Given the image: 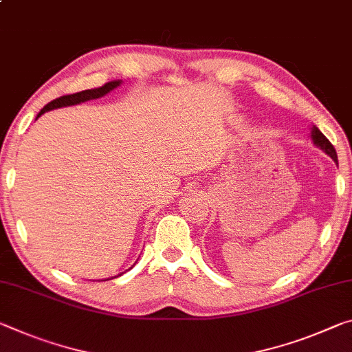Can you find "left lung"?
I'll return each mask as SVG.
<instances>
[{
  "label": "left lung",
  "mask_w": 352,
  "mask_h": 352,
  "mask_svg": "<svg viewBox=\"0 0 352 352\" xmlns=\"http://www.w3.org/2000/svg\"><path fill=\"white\" fill-rule=\"evenodd\" d=\"M311 139H314V142L316 144L318 147H320L321 150H324V152L331 156V158L336 161V163L338 164V160H337V152H336V148H333V146L331 144V141H329V139L322 135V133L318 130L316 126H314L311 128Z\"/></svg>",
  "instance_id": "1"
}]
</instances>
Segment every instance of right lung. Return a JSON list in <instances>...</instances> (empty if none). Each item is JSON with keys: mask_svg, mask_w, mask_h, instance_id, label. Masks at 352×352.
<instances>
[{"mask_svg": "<svg viewBox=\"0 0 352 352\" xmlns=\"http://www.w3.org/2000/svg\"><path fill=\"white\" fill-rule=\"evenodd\" d=\"M120 85V81H111V82H106L104 86L102 87H97V89H89V91H81V92H76V94H69V96H63L59 98L53 100V102H50L48 104L43 106L41 109V113L37 114V117H41L43 113H47L50 109H56V108H63V106H70V104H78V103H82V102H87V100H94V98H100L106 96V94L113 91L117 86Z\"/></svg>", "mask_w": 352, "mask_h": 352, "instance_id": "right-lung-1", "label": "right lung"}]
</instances>
